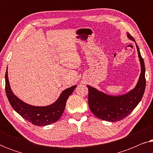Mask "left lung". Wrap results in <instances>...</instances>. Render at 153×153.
<instances>
[{
	"mask_svg": "<svg viewBox=\"0 0 153 153\" xmlns=\"http://www.w3.org/2000/svg\"><path fill=\"white\" fill-rule=\"evenodd\" d=\"M127 37L135 42L129 33H127ZM136 46L141 63V74L134 88L125 95L111 96L87 85L90 109L95 116L102 120L109 122H117L123 120L132 112L143 97L146 88L145 65L139 48L137 44Z\"/></svg>",
	"mask_w": 153,
	"mask_h": 153,
	"instance_id": "1",
	"label": "left lung"
}]
</instances>
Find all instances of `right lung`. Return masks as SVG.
<instances>
[{
	"instance_id": "add662e5",
	"label": "right lung",
	"mask_w": 153,
	"mask_h": 153,
	"mask_svg": "<svg viewBox=\"0 0 153 153\" xmlns=\"http://www.w3.org/2000/svg\"><path fill=\"white\" fill-rule=\"evenodd\" d=\"M76 85L68 88L60 94V97L51 105L35 106L25 103L12 93L9 83L7 69L5 73V92L12 107L23 118L37 126H45L56 123L61 117L69 96L73 93Z\"/></svg>"
}]
</instances>
